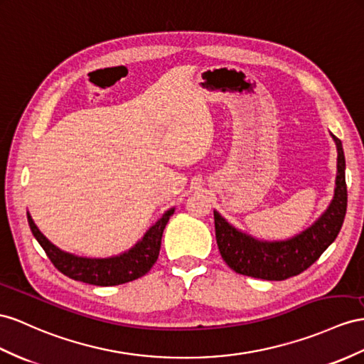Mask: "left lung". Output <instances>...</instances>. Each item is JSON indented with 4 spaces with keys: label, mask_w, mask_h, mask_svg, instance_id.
<instances>
[{
    "label": "left lung",
    "mask_w": 364,
    "mask_h": 364,
    "mask_svg": "<svg viewBox=\"0 0 364 364\" xmlns=\"http://www.w3.org/2000/svg\"><path fill=\"white\" fill-rule=\"evenodd\" d=\"M332 138L338 152L333 200L323 215L301 234L284 241L257 240L235 229L213 210L217 245L223 259L232 271L254 278L282 282L306 271L333 243L346 215L348 189L343 146L337 136L332 135Z\"/></svg>",
    "instance_id": "left-lung-1"
}]
</instances>
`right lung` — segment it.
Listing matches in <instances>:
<instances>
[{"mask_svg":"<svg viewBox=\"0 0 364 364\" xmlns=\"http://www.w3.org/2000/svg\"><path fill=\"white\" fill-rule=\"evenodd\" d=\"M173 210L175 209L167 210L132 249H129L124 254L110 258H85L64 252V250L52 245L41 234L32 217L29 215V212H27V221H29L33 237L41 245L46 255L49 257L53 266L61 274L75 279V282L95 286H117L134 282V279L143 277L151 271V267L158 259V255H160L163 230Z\"/></svg>","mask_w":364,"mask_h":364,"instance_id":"right-lung-1","label":"right lung"}]
</instances>
